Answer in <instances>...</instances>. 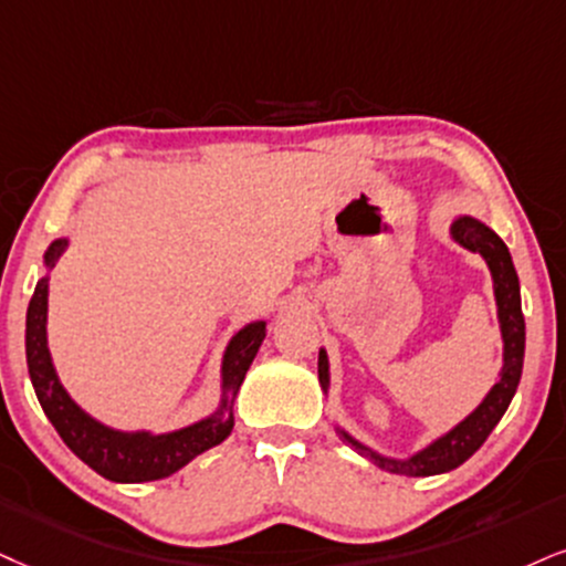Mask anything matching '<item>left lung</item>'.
<instances>
[{
  "mask_svg": "<svg viewBox=\"0 0 566 566\" xmlns=\"http://www.w3.org/2000/svg\"><path fill=\"white\" fill-rule=\"evenodd\" d=\"M449 235L453 243L480 254L488 264L493 283V298H496V317L501 331V369L496 375V382L488 388L483 401L478 403L464 420H459L453 428L432 438L422 449L411 451L409 457H390L373 446H367L359 438L333 420V428L344 441L352 446L359 457L373 462L380 470L394 472V475L407 478H430L443 475V472L457 470L467 459L475 453L485 438L496 428L504 411L512 403L514 394H517L520 378H522V361H525V317H522V298H520V277L514 270L512 254H509L506 243L499 239L493 228H488L483 220L472 218V214H457L449 226ZM317 375L319 388L325 396H331V359H327L325 346L319 348L317 359Z\"/></svg>",
  "mask_w": 566,
  "mask_h": 566,
  "instance_id": "8db88e82",
  "label": "left lung"
}]
</instances>
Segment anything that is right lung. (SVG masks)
<instances>
[{"instance_id": "right-lung-1", "label": "right lung", "mask_w": 566, "mask_h": 566, "mask_svg": "<svg viewBox=\"0 0 566 566\" xmlns=\"http://www.w3.org/2000/svg\"><path fill=\"white\" fill-rule=\"evenodd\" d=\"M70 247L67 235H60L44 251V275L36 281L25 315V359L36 399L60 432V438L81 462L113 483H151L176 475L199 453L226 441L233 430V407L247 378L251 361L268 336V319H251L230 336L220 359V401L214 411L184 428L155 430H120L88 415L67 388L62 386L52 352H49V272Z\"/></svg>"}]
</instances>
